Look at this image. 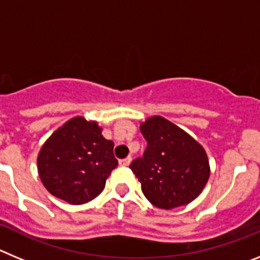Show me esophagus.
Wrapping results in <instances>:
<instances>
[{
	"instance_id": "esophagus-1",
	"label": "esophagus",
	"mask_w": 260,
	"mask_h": 260,
	"mask_svg": "<svg viewBox=\"0 0 260 260\" xmlns=\"http://www.w3.org/2000/svg\"><path fill=\"white\" fill-rule=\"evenodd\" d=\"M132 162V156H127L126 158H122V160H119V165H122V167H127Z\"/></svg>"
}]
</instances>
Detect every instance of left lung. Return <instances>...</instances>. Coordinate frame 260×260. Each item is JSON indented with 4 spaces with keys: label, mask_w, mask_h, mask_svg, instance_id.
I'll use <instances>...</instances> for the list:
<instances>
[{
    "label": "left lung",
    "mask_w": 260,
    "mask_h": 260,
    "mask_svg": "<svg viewBox=\"0 0 260 260\" xmlns=\"http://www.w3.org/2000/svg\"><path fill=\"white\" fill-rule=\"evenodd\" d=\"M141 132L147 141L146 151L130 164V169L141 182L144 197L162 210L194 201L210 178L203 147L160 116L142 123Z\"/></svg>",
    "instance_id": "1"
}]
</instances>
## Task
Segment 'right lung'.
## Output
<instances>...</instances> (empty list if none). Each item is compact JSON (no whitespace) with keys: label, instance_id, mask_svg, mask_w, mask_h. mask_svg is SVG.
Masks as SVG:
<instances>
[{"label":"right lung","instance_id":"right-lung-1","mask_svg":"<svg viewBox=\"0 0 260 260\" xmlns=\"http://www.w3.org/2000/svg\"><path fill=\"white\" fill-rule=\"evenodd\" d=\"M113 147L98 123L74 117L41 147L38 156L41 182L50 194L70 204L92 201L118 165Z\"/></svg>","mask_w":260,"mask_h":260}]
</instances>
